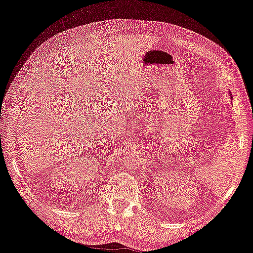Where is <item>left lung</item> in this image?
I'll return each instance as SVG.
<instances>
[{"instance_id": "obj_1", "label": "left lung", "mask_w": 253, "mask_h": 253, "mask_svg": "<svg viewBox=\"0 0 253 253\" xmlns=\"http://www.w3.org/2000/svg\"><path fill=\"white\" fill-rule=\"evenodd\" d=\"M230 97H231V99H232V98H233V97H232V95H230Z\"/></svg>"}]
</instances>
